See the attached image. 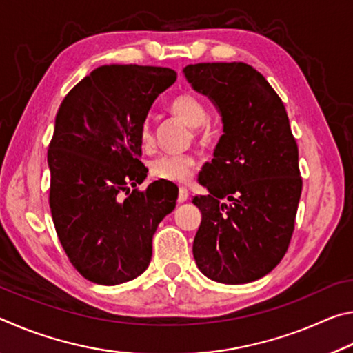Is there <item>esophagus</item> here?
Here are the masks:
<instances>
[{"label":"esophagus","mask_w":353,"mask_h":353,"mask_svg":"<svg viewBox=\"0 0 353 353\" xmlns=\"http://www.w3.org/2000/svg\"><path fill=\"white\" fill-rule=\"evenodd\" d=\"M188 199V191H187V188L185 187H181L179 188V196H177V202L179 204H183L185 201Z\"/></svg>","instance_id":"esophagus-1"}]
</instances>
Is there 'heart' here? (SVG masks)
Wrapping results in <instances>:
<instances>
[{"label":"heart","mask_w":353,"mask_h":353,"mask_svg":"<svg viewBox=\"0 0 353 353\" xmlns=\"http://www.w3.org/2000/svg\"><path fill=\"white\" fill-rule=\"evenodd\" d=\"M170 110L187 121L191 128L204 126L208 119V113L202 101L191 93H182L171 101ZM152 128L149 121L143 123L140 129V141L143 146L152 143ZM196 166L194 157L188 154H163L151 163V174L162 181L185 182L191 176V171Z\"/></svg>","instance_id":"heart-1"}]
</instances>
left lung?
<instances>
[{
	"instance_id": "left-lung-1",
	"label": "left lung",
	"mask_w": 353,
	"mask_h": 353,
	"mask_svg": "<svg viewBox=\"0 0 353 353\" xmlns=\"http://www.w3.org/2000/svg\"><path fill=\"white\" fill-rule=\"evenodd\" d=\"M182 71L223 121L212 162L199 172L208 194L193 198L202 214L196 265L214 282H254L279 265L294 230L302 179L288 115L248 63H196Z\"/></svg>"
}]
</instances>
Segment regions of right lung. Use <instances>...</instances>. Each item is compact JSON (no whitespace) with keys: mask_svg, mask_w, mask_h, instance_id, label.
Listing matches in <instances>:
<instances>
[{"mask_svg":"<svg viewBox=\"0 0 353 353\" xmlns=\"http://www.w3.org/2000/svg\"><path fill=\"white\" fill-rule=\"evenodd\" d=\"M176 77L171 68L104 65L59 107L48 149L51 214L70 261L93 283H126L145 272L157 225L174 210L177 190L166 182L132 193L129 185L146 179L140 129Z\"/></svg>","mask_w":353,"mask_h":353,"instance_id":"right-lung-1","label":"right lung"}]
</instances>
